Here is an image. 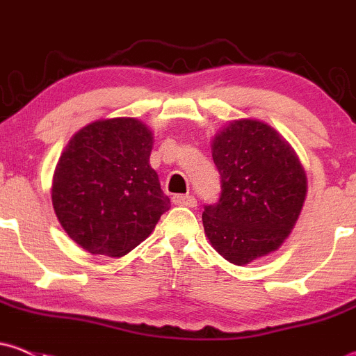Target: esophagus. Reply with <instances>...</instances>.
<instances>
[{
	"label": "esophagus",
	"instance_id": "obj_1",
	"mask_svg": "<svg viewBox=\"0 0 356 356\" xmlns=\"http://www.w3.org/2000/svg\"><path fill=\"white\" fill-rule=\"evenodd\" d=\"M175 204H179V207H188V208H195L196 204H198V201H196L195 196L191 195H175L174 198H172Z\"/></svg>",
	"mask_w": 356,
	"mask_h": 356
}]
</instances>
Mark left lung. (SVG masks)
Returning a JSON list of instances; mask_svg holds the SVG:
<instances>
[{"instance_id":"obj_1","label":"left lung","mask_w":356,"mask_h":356,"mask_svg":"<svg viewBox=\"0 0 356 356\" xmlns=\"http://www.w3.org/2000/svg\"><path fill=\"white\" fill-rule=\"evenodd\" d=\"M211 149L220 196L204 204V232L225 260L246 265L289 236L307 196L305 170L288 141L260 120H234Z\"/></svg>"}]
</instances>
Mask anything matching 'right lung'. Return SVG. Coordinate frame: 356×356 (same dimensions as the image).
<instances>
[{
	"label": "right lung",
	"mask_w": 356,
	"mask_h": 356,
	"mask_svg": "<svg viewBox=\"0 0 356 356\" xmlns=\"http://www.w3.org/2000/svg\"><path fill=\"white\" fill-rule=\"evenodd\" d=\"M152 145L143 122L108 118L81 129L60 156L53 208L67 234L89 253L124 257L170 208L148 163Z\"/></svg>",
	"instance_id": "obj_1"
}]
</instances>
